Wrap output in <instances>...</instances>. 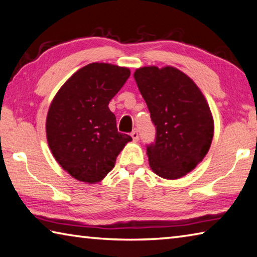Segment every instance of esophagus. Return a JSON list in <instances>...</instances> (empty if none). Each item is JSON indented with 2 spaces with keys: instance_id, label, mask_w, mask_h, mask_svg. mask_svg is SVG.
Instances as JSON below:
<instances>
[{
  "instance_id": "34e87169",
  "label": "esophagus",
  "mask_w": 257,
  "mask_h": 257,
  "mask_svg": "<svg viewBox=\"0 0 257 257\" xmlns=\"http://www.w3.org/2000/svg\"><path fill=\"white\" fill-rule=\"evenodd\" d=\"M131 137H132V139H133L134 141H138L139 140V133H138L137 130H134V131L131 133Z\"/></svg>"
}]
</instances>
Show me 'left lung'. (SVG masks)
I'll list each match as a JSON object with an SVG mask.
<instances>
[{"label": "left lung", "mask_w": 257, "mask_h": 257, "mask_svg": "<svg viewBox=\"0 0 257 257\" xmlns=\"http://www.w3.org/2000/svg\"><path fill=\"white\" fill-rule=\"evenodd\" d=\"M134 79L156 126V142L147 147L152 172L177 179L208 154L214 123L209 103L190 76L174 66H143Z\"/></svg>", "instance_id": "8db88e82"}]
</instances>
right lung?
I'll use <instances>...</instances> for the list:
<instances>
[{
    "label": "right lung",
    "mask_w": 257,
    "mask_h": 257,
    "mask_svg": "<svg viewBox=\"0 0 257 257\" xmlns=\"http://www.w3.org/2000/svg\"><path fill=\"white\" fill-rule=\"evenodd\" d=\"M131 71L109 63H90L67 79L51 102L46 137L54 158L72 177L96 184L114 168L132 141L119 133L108 108Z\"/></svg>",
    "instance_id": "1"
}]
</instances>
